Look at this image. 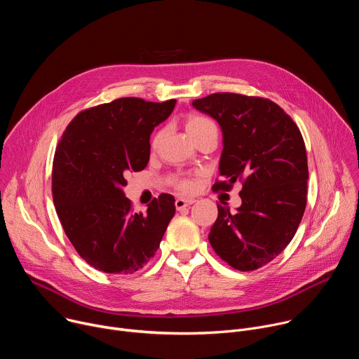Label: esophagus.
Wrapping results in <instances>:
<instances>
[{"instance_id": "34e87169", "label": "esophagus", "mask_w": 359, "mask_h": 359, "mask_svg": "<svg viewBox=\"0 0 359 359\" xmlns=\"http://www.w3.org/2000/svg\"><path fill=\"white\" fill-rule=\"evenodd\" d=\"M193 203H194V200H193V198L179 197V198H176V201H175V206H176V210H183V209H186V208L191 206Z\"/></svg>"}]
</instances>
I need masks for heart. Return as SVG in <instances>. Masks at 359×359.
Instances as JSON below:
<instances>
[{
	"instance_id": "b5f03b06",
	"label": "heart",
	"mask_w": 359,
	"mask_h": 359,
	"mask_svg": "<svg viewBox=\"0 0 359 359\" xmlns=\"http://www.w3.org/2000/svg\"><path fill=\"white\" fill-rule=\"evenodd\" d=\"M186 130L194 139L196 136H198V135H201L204 132H208V130H216V125L210 119H208V118L198 116V115H191V116H189L186 119ZM159 136L161 135L156 136L155 142H158ZM177 186L182 190H184V191H190V190L194 189V183L191 180H189V179H180L177 182Z\"/></svg>"
}]
</instances>
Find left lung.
Returning <instances> with one entry per match:
<instances>
[{
  "instance_id": "left-lung-1",
  "label": "left lung",
  "mask_w": 359,
  "mask_h": 359,
  "mask_svg": "<svg viewBox=\"0 0 359 359\" xmlns=\"http://www.w3.org/2000/svg\"><path fill=\"white\" fill-rule=\"evenodd\" d=\"M222 129L215 189L243 182L236 212L217 204L209 241L226 263L240 271L270 263L292 240L306 204L309 165L299 129L270 99L212 93L191 102Z\"/></svg>"
}]
</instances>
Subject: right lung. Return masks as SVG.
I'll return each mask as SVG.
<instances>
[{
  "instance_id": "right-lung-1",
  "label": "right lung",
  "mask_w": 359,
  "mask_h": 359,
  "mask_svg": "<svg viewBox=\"0 0 359 359\" xmlns=\"http://www.w3.org/2000/svg\"><path fill=\"white\" fill-rule=\"evenodd\" d=\"M162 104L121 97L78 114L58 143L53 194L67 237L81 257L108 274H133L161 245L175 216V197L162 193L146 213L132 212L126 172L147 166L150 135L173 112Z\"/></svg>"
}]
</instances>
